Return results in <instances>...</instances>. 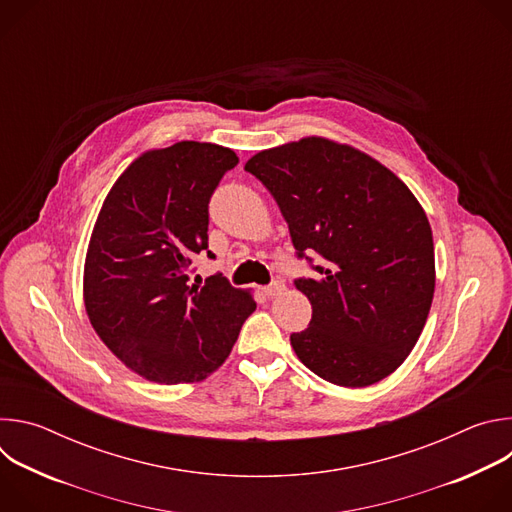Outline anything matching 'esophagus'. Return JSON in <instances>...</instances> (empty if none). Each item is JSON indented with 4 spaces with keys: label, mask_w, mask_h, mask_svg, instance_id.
Listing matches in <instances>:
<instances>
[{
    "label": "esophagus",
    "mask_w": 512,
    "mask_h": 512,
    "mask_svg": "<svg viewBox=\"0 0 512 512\" xmlns=\"http://www.w3.org/2000/svg\"><path fill=\"white\" fill-rule=\"evenodd\" d=\"M283 289H285V285H283L281 281H273L271 285H265V287H263V294H265L267 298H275V296L281 294Z\"/></svg>",
    "instance_id": "1"
}]
</instances>
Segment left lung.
Here are the masks:
<instances>
[{
	"mask_svg": "<svg viewBox=\"0 0 512 512\" xmlns=\"http://www.w3.org/2000/svg\"><path fill=\"white\" fill-rule=\"evenodd\" d=\"M245 170L275 198L298 257H324L318 279L296 281L312 304L310 326L289 338L298 358L352 389L395 373L435 289L431 227L413 192L369 154L318 135L263 150Z\"/></svg>",
	"mask_w": 512,
	"mask_h": 512,
	"instance_id": "left-lung-1",
	"label": "left lung"
}]
</instances>
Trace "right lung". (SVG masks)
Wrapping results in <instances>:
<instances>
[{"label":"right lung","instance_id":"right-lung-1","mask_svg":"<svg viewBox=\"0 0 512 512\" xmlns=\"http://www.w3.org/2000/svg\"><path fill=\"white\" fill-rule=\"evenodd\" d=\"M237 164V154L216 143L148 150L99 210L85 259V310L107 348L152 383L204 381L257 308L251 291L223 275L188 285L194 259L208 249V200Z\"/></svg>","mask_w":512,"mask_h":512}]
</instances>
